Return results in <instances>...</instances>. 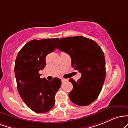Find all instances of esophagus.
Returning <instances> with one entry per match:
<instances>
[{"mask_svg": "<svg viewBox=\"0 0 128 128\" xmlns=\"http://www.w3.org/2000/svg\"><path fill=\"white\" fill-rule=\"evenodd\" d=\"M61 80H62V83H64V82H65L66 81H67V79H66V78H61Z\"/></svg>", "mask_w": 128, "mask_h": 128, "instance_id": "1", "label": "esophagus"}]
</instances>
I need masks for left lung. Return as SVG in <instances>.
<instances>
[{"mask_svg":"<svg viewBox=\"0 0 128 128\" xmlns=\"http://www.w3.org/2000/svg\"><path fill=\"white\" fill-rule=\"evenodd\" d=\"M56 48L70 56L72 67L82 74L69 94L71 101L79 106L90 104L98 97L106 76L105 58L102 50L95 41L82 36L62 38Z\"/></svg>","mask_w":128,"mask_h":128,"instance_id":"1","label":"left lung"}]
</instances>
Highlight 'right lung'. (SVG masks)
<instances>
[{"instance_id":"obj_1","label":"right lung","mask_w":128,"mask_h":128,"mask_svg":"<svg viewBox=\"0 0 128 128\" xmlns=\"http://www.w3.org/2000/svg\"><path fill=\"white\" fill-rule=\"evenodd\" d=\"M59 38L32 40L18 52L14 66L18 90L26 106L37 113H45L54 107L56 94L61 85L60 78L51 81L40 78L45 58L55 50Z\"/></svg>"}]
</instances>
